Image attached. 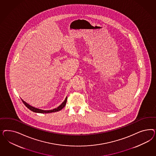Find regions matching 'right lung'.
I'll use <instances>...</instances> for the list:
<instances>
[{"label": "right lung", "instance_id": "obj_1", "mask_svg": "<svg viewBox=\"0 0 156 156\" xmlns=\"http://www.w3.org/2000/svg\"><path fill=\"white\" fill-rule=\"evenodd\" d=\"M67 97H66L65 100L63 102V103L59 105L58 108H55V109H52V110H42V109H38V108H34L33 106L30 105L29 104L26 103L25 101H24L23 99H22L23 103L24 104V105L28 108V109H30V110L33 111V112L35 113H53V112H58V111H60L61 110L63 109L65 105H66V102H67Z\"/></svg>", "mask_w": 156, "mask_h": 156}]
</instances>
